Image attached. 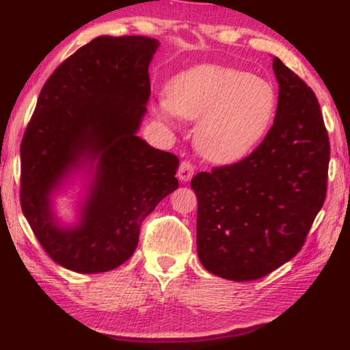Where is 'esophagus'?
Segmentation results:
<instances>
[{"mask_svg":"<svg viewBox=\"0 0 350 350\" xmlns=\"http://www.w3.org/2000/svg\"><path fill=\"white\" fill-rule=\"evenodd\" d=\"M194 165L191 164L189 161H181V164L178 167V178L180 181H183V183H188V181H191V178L194 176Z\"/></svg>","mask_w":350,"mask_h":350,"instance_id":"esophagus-1","label":"esophagus"}]
</instances>
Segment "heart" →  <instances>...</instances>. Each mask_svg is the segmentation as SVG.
<instances>
[{"instance_id":"b5f03b06","label":"heart","mask_w":350,"mask_h":350,"mask_svg":"<svg viewBox=\"0 0 350 350\" xmlns=\"http://www.w3.org/2000/svg\"><path fill=\"white\" fill-rule=\"evenodd\" d=\"M157 116L196 121L194 146L205 161L231 165L245 159L265 140L277 113L269 81L243 70L198 65L176 75L165 89Z\"/></svg>"}]
</instances>
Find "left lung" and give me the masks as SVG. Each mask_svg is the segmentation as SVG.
Masks as SVG:
<instances>
[{"label":"left lung","instance_id":"left-lung-1","mask_svg":"<svg viewBox=\"0 0 350 350\" xmlns=\"http://www.w3.org/2000/svg\"><path fill=\"white\" fill-rule=\"evenodd\" d=\"M274 126L250 156L200 172L198 255L228 280L261 279L304 245L327 196L329 142L312 89L274 57Z\"/></svg>","mask_w":350,"mask_h":350}]
</instances>
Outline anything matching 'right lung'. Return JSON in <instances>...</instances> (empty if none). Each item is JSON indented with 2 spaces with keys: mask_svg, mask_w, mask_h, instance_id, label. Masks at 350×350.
<instances>
[{
  "mask_svg": "<svg viewBox=\"0 0 350 350\" xmlns=\"http://www.w3.org/2000/svg\"><path fill=\"white\" fill-rule=\"evenodd\" d=\"M159 41L98 36L46 81L21 145V204L52 260L81 274L121 266L142 221L178 188V157L137 135ZM81 171L79 221L59 223L53 196Z\"/></svg>",
  "mask_w": 350,
  "mask_h": 350,
  "instance_id": "add662e5",
  "label": "right lung"
}]
</instances>
